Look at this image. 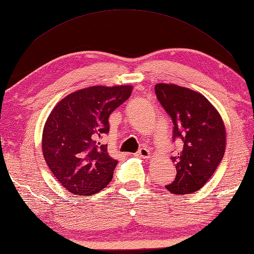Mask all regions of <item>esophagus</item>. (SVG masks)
Listing matches in <instances>:
<instances>
[{
    "label": "esophagus",
    "mask_w": 254,
    "mask_h": 254,
    "mask_svg": "<svg viewBox=\"0 0 254 254\" xmlns=\"http://www.w3.org/2000/svg\"><path fill=\"white\" fill-rule=\"evenodd\" d=\"M137 156H140V158H143V159H147L150 156V150L147 149V147H141V149L137 151L136 153Z\"/></svg>",
    "instance_id": "1"
}]
</instances>
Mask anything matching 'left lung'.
Returning <instances> with one entry per match:
<instances>
[{
    "label": "left lung",
    "instance_id": "left-lung-1",
    "mask_svg": "<svg viewBox=\"0 0 254 254\" xmlns=\"http://www.w3.org/2000/svg\"><path fill=\"white\" fill-rule=\"evenodd\" d=\"M155 94L173 122L180 151L171 160L177 177L165 186L173 194L199 191L215 172L225 151L222 118L205 96L175 84L159 83Z\"/></svg>",
    "mask_w": 254,
    "mask_h": 254
}]
</instances>
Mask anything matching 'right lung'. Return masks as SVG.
I'll use <instances>...</instances> for the list:
<instances>
[{
    "label": "right lung",
    "mask_w": 254,
    "mask_h": 254,
    "mask_svg": "<svg viewBox=\"0 0 254 254\" xmlns=\"http://www.w3.org/2000/svg\"><path fill=\"white\" fill-rule=\"evenodd\" d=\"M131 93V85L86 87L65 96L50 113L42 135L44 159L73 194H95L111 182L118 161L102 139L110 131V114Z\"/></svg>",
    "instance_id": "obj_1"
}]
</instances>
